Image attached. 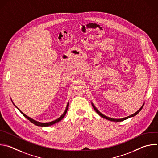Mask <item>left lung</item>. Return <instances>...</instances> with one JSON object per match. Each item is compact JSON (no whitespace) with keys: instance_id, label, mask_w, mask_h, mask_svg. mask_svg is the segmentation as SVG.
<instances>
[{"instance_id":"obj_1","label":"left lung","mask_w":158,"mask_h":158,"mask_svg":"<svg viewBox=\"0 0 158 158\" xmlns=\"http://www.w3.org/2000/svg\"><path fill=\"white\" fill-rule=\"evenodd\" d=\"M92 103V107H93V108H94V109L95 110V112L100 116V117H103V118H106V119H107V120H110V121H112V122H122V121H123V120H127V119H128V118H130V117H135V116H136L141 110V109H143V106H144V103L142 105V106L140 107V109L137 111V112H136L135 113H134L133 114H132V115H130V116H128V117H125V118H118V119H117V118H110V117H107V116H106L105 115H103V114H102L100 112H99L98 111V110L95 107V106L93 104V103L92 102L91 103Z\"/></svg>"}]
</instances>
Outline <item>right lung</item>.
<instances>
[{
    "label": "right lung",
    "mask_w": 158,
    "mask_h": 158,
    "mask_svg": "<svg viewBox=\"0 0 158 158\" xmlns=\"http://www.w3.org/2000/svg\"><path fill=\"white\" fill-rule=\"evenodd\" d=\"M11 100H12V103H14V102H13V101H12V100L11 99ZM14 105L15 106V107L22 114V115L25 117V118H27L29 121H30L31 123H33V124H35V125H37V126H39V127H49V126H51V125H54V124H55L56 123H58V122H59L60 121H61L64 117V116L66 115V112H67V111H68V106H69V102L68 103V104H67V106H66V109H65V110H64V113L58 118V119H56V120H53V121H52V122H47V123H41V122H37V121H36V120H33V119H32V118H31L30 117H28L27 115H26L25 114H23L20 109H19V108H17V106H15V105L14 103Z\"/></svg>",
    "instance_id": "obj_1"
}]
</instances>
